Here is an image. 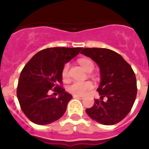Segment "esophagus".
I'll list each match as a JSON object with an SVG mask.
<instances>
[{"label":"esophagus","instance_id":"34e87169","mask_svg":"<svg viewBox=\"0 0 149 149\" xmlns=\"http://www.w3.org/2000/svg\"><path fill=\"white\" fill-rule=\"evenodd\" d=\"M72 97H73V98H77V99H80V100H82V99H84V96H79V95H73L72 96Z\"/></svg>","mask_w":149,"mask_h":149}]
</instances>
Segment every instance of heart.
I'll return each instance as SVG.
<instances>
[{"mask_svg":"<svg viewBox=\"0 0 149 149\" xmlns=\"http://www.w3.org/2000/svg\"><path fill=\"white\" fill-rule=\"evenodd\" d=\"M79 65L86 70V72L92 71L94 68L93 63L91 59L88 58H79ZM68 71H69V64H65L62 71V77L63 79H67ZM93 88V84L90 81H74L69 85L67 87V91L75 95H84L87 91H91Z\"/></svg>","mask_w":149,"mask_h":149,"instance_id":"heart-1","label":"heart"}]
</instances>
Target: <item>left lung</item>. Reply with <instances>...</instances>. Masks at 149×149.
Instances as JSON below:
<instances>
[{
  "instance_id": "left-lung-1",
  "label": "left lung",
  "mask_w": 149,
  "mask_h": 149,
  "mask_svg": "<svg viewBox=\"0 0 149 149\" xmlns=\"http://www.w3.org/2000/svg\"><path fill=\"white\" fill-rule=\"evenodd\" d=\"M80 53L92 58L100 72L97 91L101 100H95L86 113L101 125L120 122L132 110L136 98V77L132 66L120 54L108 49L85 48ZM104 97H107L106 102Z\"/></svg>"
}]
</instances>
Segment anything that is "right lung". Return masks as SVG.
<instances>
[{"instance_id": "1", "label": "right lung", "mask_w": 149, "mask_h": 149, "mask_svg": "<svg viewBox=\"0 0 149 149\" xmlns=\"http://www.w3.org/2000/svg\"><path fill=\"white\" fill-rule=\"evenodd\" d=\"M82 49L48 48L36 53L24 65L18 80L17 97L23 113L31 121L49 125L64 114L72 97L59 86L62 71L65 63ZM51 89L57 92L58 98L50 95Z\"/></svg>"}]
</instances>
